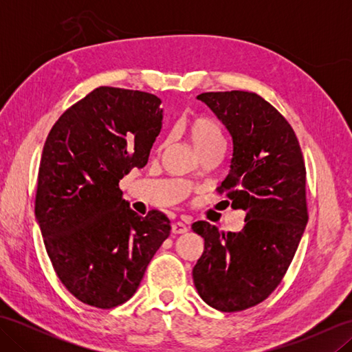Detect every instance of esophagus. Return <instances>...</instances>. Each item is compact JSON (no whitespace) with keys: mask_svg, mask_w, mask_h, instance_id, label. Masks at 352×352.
Returning <instances> with one entry per match:
<instances>
[{"mask_svg":"<svg viewBox=\"0 0 352 352\" xmlns=\"http://www.w3.org/2000/svg\"><path fill=\"white\" fill-rule=\"evenodd\" d=\"M170 230H172V233H174V234H184V233H188L189 227L186 226L184 222H182V221H177V222L172 223Z\"/></svg>","mask_w":352,"mask_h":352,"instance_id":"obj_1","label":"esophagus"}]
</instances>
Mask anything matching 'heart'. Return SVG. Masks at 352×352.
I'll return each instance as SVG.
<instances>
[{
  "label": "heart",
  "instance_id": "1",
  "mask_svg": "<svg viewBox=\"0 0 352 352\" xmlns=\"http://www.w3.org/2000/svg\"><path fill=\"white\" fill-rule=\"evenodd\" d=\"M184 131L198 153L216 142H222L219 125L208 118L198 116L189 119L184 125Z\"/></svg>",
  "mask_w": 352,
  "mask_h": 352
}]
</instances>
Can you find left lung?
<instances>
[{"label":"left lung","instance_id":"8db88e82","mask_svg":"<svg viewBox=\"0 0 352 352\" xmlns=\"http://www.w3.org/2000/svg\"><path fill=\"white\" fill-rule=\"evenodd\" d=\"M198 100L233 140L230 172L216 190L246 214L239 233H223L206 221L193 223L204 239L193 283L210 307L242 311L265 301L294 260L309 221L305 163L294 129L260 95L206 92Z\"/></svg>","mask_w":352,"mask_h":352}]
</instances>
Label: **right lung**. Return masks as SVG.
Instances as JSON below:
<instances>
[{
    "mask_svg": "<svg viewBox=\"0 0 352 352\" xmlns=\"http://www.w3.org/2000/svg\"><path fill=\"white\" fill-rule=\"evenodd\" d=\"M155 95L101 86L63 111L45 140L34 212L51 265L83 304L129 301L170 233L160 210L122 199L119 180L144 168L162 130Z\"/></svg>",
    "mask_w": 352,
    "mask_h": 352,
    "instance_id": "right-lung-1",
    "label": "right lung"
}]
</instances>
